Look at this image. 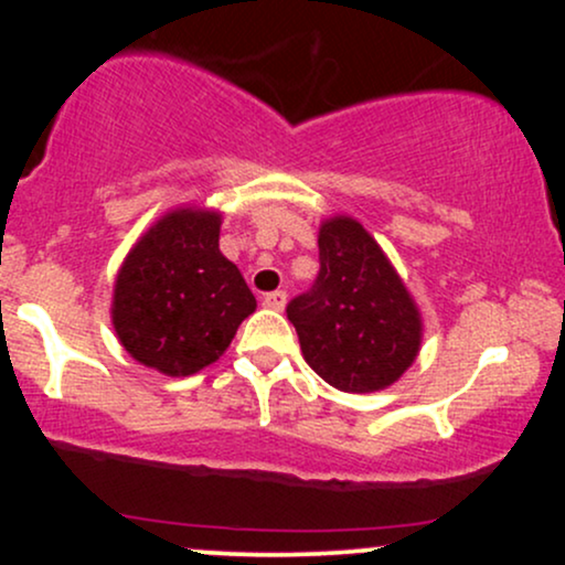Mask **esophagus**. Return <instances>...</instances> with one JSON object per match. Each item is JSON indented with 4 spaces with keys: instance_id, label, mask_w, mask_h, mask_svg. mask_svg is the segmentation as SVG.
<instances>
[{
    "instance_id": "34e87169",
    "label": "esophagus",
    "mask_w": 565,
    "mask_h": 565,
    "mask_svg": "<svg viewBox=\"0 0 565 565\" xmlns=\"http://www.w3.org/2000/svg\"><path fill=\"white\" fill-rule=\"evenodd\" d=\"M263 305L270 310H284V305H287V291H268V295H263Z\"/></svg>"
}]
</instances>
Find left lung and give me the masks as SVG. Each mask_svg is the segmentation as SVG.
I'll return each instance as SVG.
<instances>
[{"label": "left lung", "mask_w": 565, "mask_h": 565, "mask_svg": "<svg viewBox=\"0 0 565 565\" xmlns=\"http://www.w3.org/2000/svg\"><path fill=\"white\" fill-rule=\"evenodd\" d=\"M319 276L287 305L308 366L337 391L374 393L417 359L419 310L380 244L350 217L319 231Z\"/></svg>", "instance_id": "8db88e82"}]
</instances>
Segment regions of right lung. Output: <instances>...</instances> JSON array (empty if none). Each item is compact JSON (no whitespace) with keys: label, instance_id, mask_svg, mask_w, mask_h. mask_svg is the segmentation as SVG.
<instances>
[{"label":"right lung","instance_id":"add662e5","mask_svg":"<svg viewBox=\"0 0 565 565\" xmlns=\"http://www.w3.org/2000/svg\"><path fill=\"white\" fill-rule=\"evenodd\" d=\"M257 300L220 252L217 212L174 210L129 252L114 289V329L142 366L188 377L225 353Z\"/></svg>","mask_w":565,"mask_h":565}]
</instances>
